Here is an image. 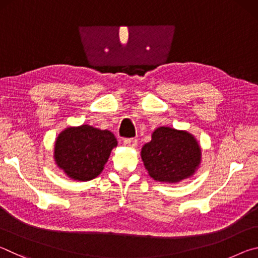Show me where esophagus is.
<instances>
[{"instance_id": "obj_1", "label": "esophagus", "mask_w": 258, "mask_h": 258, "mask_svg": "<svg viewBox=\"0 0 258 258\" xmlns=\"http://www.w3.org/2000/svg\"><path fill=\"white\" fill-rule=\"evenodd\" d=\"M124 145L126 147H130V148H135V147H137V145H138V140L137 139H133V138L125 139L124 140Z\"/></svg>"}]
</instances>
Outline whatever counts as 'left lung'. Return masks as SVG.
<instances>
[{"mask_svg": "<svg viewBox=\"0 0 258 258\" xmlns=\"http://www.w3.org/2000/svg\"><path fill=\"white\" fill-rule=\"evenodd\" d=\"M141 158L155 181L177 183L191 177L202 161L197 140L186 131L161 126L142 147Z\"/></svg>", "mask_w": 258, "mask_h": 258, "instance_id": "obj_1", "label": "left lung"}]
</instances>
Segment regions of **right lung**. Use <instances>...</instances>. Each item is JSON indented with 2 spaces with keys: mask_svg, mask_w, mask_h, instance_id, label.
<instances>
[{
  "mask_svg": "<svg viewBox=\"0 0 258 258\" xmlns=\"http://www.w3.org/2000/svg\"><path fill=\"white\" fill-rule=\"evenodd\" d=\"M117 140L110 131L90 125L67 127L54 143V161L68 177L90 181L103 171Z\"/></svg>",
  "mask_w": 258,
  "mask_h": 258,
  "instance_id": "add662e5",
  "label": "right lung"
}]
</instances>
